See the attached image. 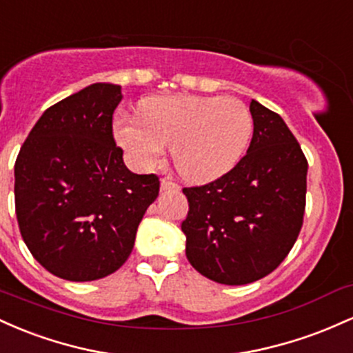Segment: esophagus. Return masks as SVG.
<instances>
[{"instance_id": "obj_1", "label": "esophagus", "mask_w": 353, "mask_h": 353, "mask_svg": "<svg viewBox=\"0 0 353 353\" xmlns=\"http://www.w3.org/2000/svg\"><path fill=\"white\" fill-rule=\"evenodd\" d=\"M161 190H173V192H178V190H180V187H178V185L175 183V181H172V180H168V178H163V180H161Z\"/></svg>"}]
</instances>
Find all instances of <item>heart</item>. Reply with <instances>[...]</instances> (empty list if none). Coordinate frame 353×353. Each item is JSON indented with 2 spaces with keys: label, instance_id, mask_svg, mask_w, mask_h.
Returning a JSON list of instances; mask_svg holds the SVG:
<instances>
[{
  "label": "heart",
  "instance_id": "heart-1",
  "mask_svg": "<svg viewBox=\"0 0 353 353\" xmlns=\"http://www.w3.org/2000/svg\"><path fill=\"white\" fill-rule=\"evenodd\" d=\"M114 138L134 168L150 170L172 146L178 175L208 183L232 172L247 152L253 118L232 97H155L141 103L140 117L118 114Z\"/></svg>",
  "mask_w": 353,
  "mask_h": 353
}]
</instances>
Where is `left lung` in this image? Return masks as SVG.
<instances>
[{
  "instance_id": "obj_1",
  "label": "left lung",
  "mask_w": 353,
  "mask_h": 353,
  "mask_svg": "<svg viewBox=\"0 0 353 353\" xmlns=\"http://www.w3.org/2000/svg\"><path fill=\"white\" fill-rule=\"evenodd\" d=\"M253 137L239 165L183 188L187 259L223 285L263 279L283 262L303 223L308 163L280 114L252 100Z\"/></svg>"
}]
</instances>
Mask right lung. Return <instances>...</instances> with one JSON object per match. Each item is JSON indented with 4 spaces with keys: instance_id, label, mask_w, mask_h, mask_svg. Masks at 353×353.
<instances>
[{
    "instance_id": "add662e5",
    "label": "right lung",
    "mask_w": 353,
    "mask_h": 353,
    "mask_svg": "<svg viewBox=\"0 0 353 353\" xmlns=\"http://www.w3.org/2000/svg\"><path fill=\"white\" fill-rule=\"evenodd\" d=\"M121 86L94 83L50 106L14 163L17 219L39 265L70 282L117 272L157 200V175L126 168L113 138Z\"/></svg>"
}]
</instances>
